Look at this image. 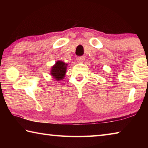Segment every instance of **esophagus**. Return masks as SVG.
Listing matches in <instances>:
<instances>
[{
  "label": "esophagus",
  "mask_w": 148,
  "mask_h": 148,
  "mask_svg": "<svg viewBox=\"0 0 148 148\" xmlns=\"http://www.w3.org/2000/svg\"><path fill=\"white\" fill-rule=\"evenodd\" d=\"M85 60V57H77L76 58V61L78 62H84Z\"/></svg>",
  "instance_id": "34e87169"
}]
</instances>
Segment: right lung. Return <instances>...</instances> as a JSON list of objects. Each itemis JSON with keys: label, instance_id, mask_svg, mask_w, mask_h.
I'll return each instance as SVG.
<instances>
[{"label": "right lung", "instance_id": "add662e5", "mask_svg": "<svg viewBox=\"0 0 148 148\" xmlns=\"http://www.w3.org/2000/svg\"><path fill=\"white\" fill-rule=\"evenodd\" d=\"M67 66H68V64H66L64 62L57 61L56 64L52 66L50 74L56 81H61L65 77Z\"/></svg>", "mask_w": 148, "mask_h": 148}]
</instances>
